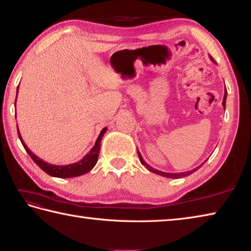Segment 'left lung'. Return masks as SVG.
I'll list each match as a JSON object with an SVG mask.
<instances>
[{"mask_svg": "<svg viewBox=\"0 0 251 251\" xmlns=\"http://www.w3.org/2000/svg\"><path fill=\"white\" fill-rule=\"evenodd\" d=\"M210 60L212 61V62H214V60H213V58L211 57V56H210ZM226 96H227V90H226V87H225L224 98H223V102H222V105H223L224 109H225V102H226ZM138 156H139V160H140V162H141V164L145 165L147 169H148L150 172H152V173L158 174V175H161V176H164V177H169V178H181V177H186V176L193 174L194 172H196L198 169H200L201 166H202V165L205 163V161H207V160H205L201 165H199V166H197V168H195V169L190 170V171H187V172H181V173H166V172H162V171L153 169V168H152V166H150L144 159H142V156H141L139 151H138Z\"/></svg>", "mask_w": 251, "mask_h": 251, "instance_id": "1", "label": "left lung"}]
</instances>
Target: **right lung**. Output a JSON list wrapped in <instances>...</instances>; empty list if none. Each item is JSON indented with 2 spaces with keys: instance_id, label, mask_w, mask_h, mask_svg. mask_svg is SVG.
<instances>
[{
  "instance_id": "right-lung-1",
  "label": "right lung",
  "mask_w": 251,
  "mask_h": 251,
  "mask_svg": "<svg viewBox=\"0 0 251 251\" xmlns=\"http://www.w3.org/2000/svg\"><path fill=\"white\" fill-rule=\"evenodd\" d=\"M17 93H18V87H17ZM17 99V97H16ZM15 107H16V100H15ZM106 127H104L100 132L99 137L97 138V141L93 148L88 152V153L83 156V158L76 162V163L73 164H68V165H54L51 163H48V162L43 161L42 159L39 158L33 152L28 148L27 145L25 144L21 132H19L18 126H17V132H18V137L21 139L22 144L24 146L25 150L27 151V153L31 156V159L34 161L39 168H40L42 171L46 172L47 174H49L50 176H53V177H58V178H71V177H76V176H80L88 173V172L91 171L95 165L97 164L98 158H99V152H100V145H101V140L104 136L105 131H106Z\"/></svg>"
}]
</instances>
